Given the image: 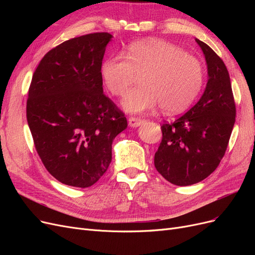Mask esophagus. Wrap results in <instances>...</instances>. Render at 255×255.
Segmentation results:
<instances>
[{
    "label": "esophagus",
    "mask_w": 255,
    "mask_h": 255,
    "mask_svg": "<svg viewBox=\"0 0 255 255\" xmlns=\"http://www.w3.org/2000/svg\"><path fill=\"white\" fill-rule=\"evenodd\" d=\"M143 122L142 119L140 118H134V117H130L128 119V126L130 128H138L139 126H141V123Z\"/></svg>",
    "instance_id": "esophagus-1"
}]
</instances>
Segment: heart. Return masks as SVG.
<instances>
[{
	"label": "heart",
	"instance_id": "b5f03b06",
	"mask_svg": "<svg viewBox=\"0 0 255 255\" xmlns=\"http://www.w3.org/2000/svg\"><path fill=\"white\" fill-rule=\"evenodd\" d=\"M101 73L106 88L117 97H125L136 76H141V88L122 103L130 114L149 112L159 104L167 114H179L195 101L203 83V68L197 58L159 39L134 43L128 57L105 60Z\"/></svg>",
	"mask_w": 255,
	"mask_h": 255
}]
</instances>
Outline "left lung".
Masks as SVG:
<instances>
[{"mask_svg": "<svg viewBox=\"0 0 255 255\" xmlns=\"http://www.w3.org/2000/svg\"><path fill=\"white\" fill-rule=\"evenodd\" d=\"M207 67L199 101L180 118L161 127L163 139L154 166L177 186L203 181L218 167L234 128L236 109L228 69L206 43L195 38Z\"/></svg>", "mask_w": 255, "mask_h": 255, "instance_id": "1", "label": "left lung"}]
</instances>
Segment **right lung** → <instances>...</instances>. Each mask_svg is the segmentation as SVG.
<instances>
[{"mask_svg":"<svg viewBox=\"0 0 255 255\" xmlns=\"http://www.w3.org/2000/svg\"><path fill=\"white\" fill-rule=\"evenodd\" d=\"M113 36L94 33L45 54L28 90L26 118L37 153L63 184L86 188L112 161V144L128 121L103 94L102 60Z\"/></svg>","mask_w":255,"mask_h":255,"instance_id":"add662e5","label":"right lung"}]
</instances>
